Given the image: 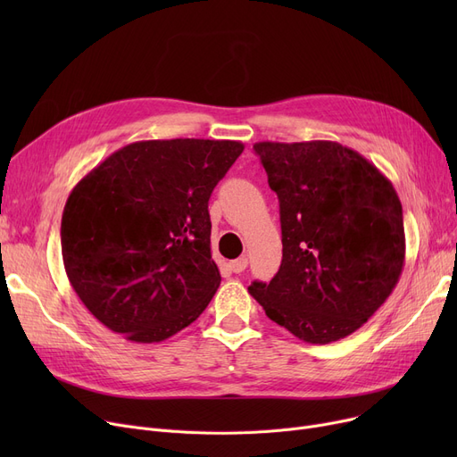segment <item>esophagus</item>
I'll list each match as a JSON object with an SVG mask.
<instances>
[{"mask_svg": "<svg viewBox=\"0 0 457 457\" xmlns=\"http://www.w3.org/2000/svg\"><path fill=\"white\" fill-rule=\"evenodd\" d=\"M246 267H248V259H246V257H238V259H235V261L229 262V269H231V272H235V274L245 272Z\"/></svg>", "mask_w": 457, "mask_h": 457, "instance_id": "34e87169", "label": "esophagus"}]
</instances>
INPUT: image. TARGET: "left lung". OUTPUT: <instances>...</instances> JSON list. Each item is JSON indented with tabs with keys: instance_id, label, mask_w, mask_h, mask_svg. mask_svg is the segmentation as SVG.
<instances>
[{
	"instance_id": "left-lung-1",
	"label": "left lung",
	"mask_w": 457,
	"mask_h": 457,
	"mask_svg": "<svg viewBox=\"0 0 457 457\" xmlns=\"http://www.w3.org/2000/svg\"><path fill=\"white\" fill-rule=\"evenodd\" d=\"M279 200L283 259L248 293L270 320L311 345L348 337L383 305L405 261L393 183L333 140L255 142Z\"/></svg>"
}]
</instances>
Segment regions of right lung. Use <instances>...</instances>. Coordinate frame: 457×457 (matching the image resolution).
<instances>
[{
  "instance_id": "right-lung-1",
  "label": "right lung",
  "mask_w": 457,
  "mask_h": 457,
  "mask_svg": "<svg viewBox=\"0 0 457 457\" xmlns=\"http://www.w3.org/2000/svg\"><path fill=\"white\" fill-rule=\"evenodd\" d=\"M245 144L138 140L74 187L61 220L64 270L90 313L131 343L195 322L220 285L209 198Z\"/></svg>"
}]
</instances>
